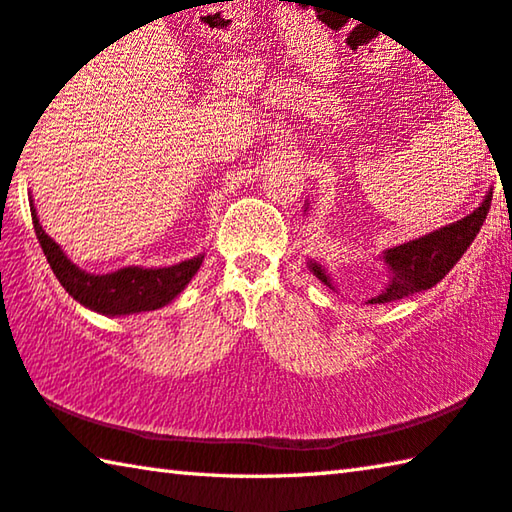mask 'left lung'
I'll return each instance as SVG.
<instances>
[{"label": "left lung", "mask_w": 512, "mask_h": 512, "mask_svg": "<svg viewBox=\"0 0 512 512\" xmlns=\"http://www.w3.org/2000/svg\"><path fill=\"white\" fill-rule=\"evenodd\" d=\"M490 200L492 191L486 195V200L481 202L477 211L465 215L459 222H452L434 233H427L423 238L409 240L405 245L389 249L384 254V263L391 267L393 274L389 288L369 303L398 301L411 297L416 292L434 288L465 254V249L472 245V240L477 238L481 224L486 222V215L490 211ZM310 270L317 274V279L330 285L321 265L310 263Z\"/></svg>", "instance_id": "8db88e82"}]
</instances>
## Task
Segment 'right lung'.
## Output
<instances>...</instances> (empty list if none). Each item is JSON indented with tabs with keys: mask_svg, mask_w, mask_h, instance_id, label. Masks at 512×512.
I'll use <instances>...</instances> for the list:
<instances>
[{
	"mask_svg": "<svg viewBox=\"0 0 512 512\" xmlns=\"http://www.w3.org/2000/svg\"><path fill=\"white\" fill-rule=\"evenodd\" d=\"M33 229L40 240V247L47 256L53 274L71 297L85 308L101 312V315L119 317L132 312H148L164 308L182 292L195 272L200 270L202 258L197 256L173 267H157V270H143V267H123L112 274H87L62 254L58 242H53L44 233L42 224L31 209Z\"/></svg>",
	"mask_w": 512,
	"mask_h": 512,
	"instance_id": "add662e5",
	"label": "right lung"
}]
</instances>
